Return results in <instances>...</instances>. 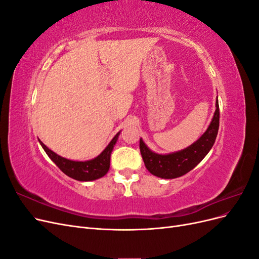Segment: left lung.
Instances as JSON below:
<instances>
[{
    "label": "left lung",
    "instance_id": "8db88e82",
    "mask_svg": "<svg viewBox=\"0 0 259 259\" xmlns=\"http://www.w3.org/2000/svg\"><path fill=\"white\" fill-rule=\"evenodd\" d=\"M219 127V106L216 100V110L209 126L197 142L184 150L168 154H158L149 149L143 139L139 140V149L147 169L154 176L165 179L177 178L187 174L205 158L213 147Z\"/></svg>",
    "mask_w": 259,
    "mask_h": 259
}]
</instances>
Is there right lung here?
Here are the masks:
<instances>
[{
  "mask_svg": "<svg viewBox=\"0 0 259 259\" xmlns=\"http://www.w3.org/2000/svg\"><path fill=\"white\" fill-rule=\"evenodd\" d=\"M119 135L120 132L112 138V140L109 143L105 150L98 156H96L95 159L84 162L72 161L66 158H62V156L52 151L51 149L46 147L42 142H40V140H38V142H40L46 154H48L50 156V159L56 164L62 173H65L67 176L71 177L75 180H80V182H91V180L98 179L108 173L109 167H110V155Z\"/></svg>",
  "mask_w": 259,
  "mask_h": 259,
  "instance_id": "1",
  "label": "right lung"
}]
</instances>
